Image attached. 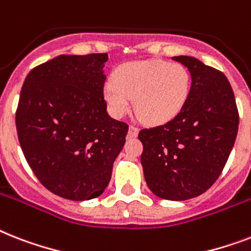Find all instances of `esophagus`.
<instances>
[{"label":"esophagus","mask_w":251,"mask_h":251,"mask_svg":"<svg viewBox=\"0 0 251 251\" xmlns=\"http://www.w3.org/2000/svg\"><path fill=\"white\" fill-rule=\"evenodd\" d=\"M139 134V129L136 127V126L134 125H130L129 126V131H127V135L130 136V138H135L136 135Z\"/></svg>","instance_id":"esophagus-1"}]
</instances>
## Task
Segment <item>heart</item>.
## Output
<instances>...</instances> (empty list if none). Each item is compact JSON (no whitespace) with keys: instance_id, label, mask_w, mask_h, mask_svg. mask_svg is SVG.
<instances>
[{"instance_id":"1","label":"heart","mask_w":251,"mask_h":251,"mask_svg":"<svg viewBox=\"0 0 251 251\" xmlns=\"http://www.w3.org/2000/svg\"><path fill=\"white\" fill-rule=\"evenodd\" d=\"M191 73L180 63L165 60L129 62L116 69L115 78L105 81L103 97L108 111L121 119L134 109L143 121L161 125L183 111L191 94Z\"/></svg>"}]
</instances>
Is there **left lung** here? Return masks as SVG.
Masks as SVG:
<instances>
[{"label": "left lung", "instance_id": "obj_1", "mask_svg": "<svg viewBox=\"0 0 251 251\" xmlns=\"http://www.w3.org/2000/svg\"><path fill=\"white\" fill-rule=\"evenodd\" d=\"M191 73L183 111L164 125L140 130L147 185L160 199L183 201L202 195L225 168L238 130L231 83L193 56H173Z\"/></svg>", "mask_w": 251, "mask_h": 251}]
</instances>
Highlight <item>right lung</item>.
Returning <instances> with one entry per match:
<instances>
[{"label":"right lung","mask_w":251,"mask_h":251,"mask_svg":"<svg viewBox=\"0 0 251 251\" xmlns=\"http://www.w3.org/2000/svg\"><path fill=\"white\" fill-rule=\"evenodd\" d=\"M108 54L59 55L25 77L16 131L26 162L63 199L100 196L129 126L112 119L103 97Z\"/></svg>","instance_id":"right-lung-1"}]
</instances>
